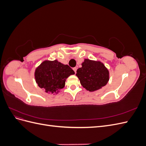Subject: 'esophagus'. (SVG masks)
<instances>
[{
    "label": "esophagus",
    "mask_w": 146,
    "mask_h": 146,
    "mask_svg": "<svg viewBox=\"0 0 146 146\" xmlns=\"http://www.w3.org/2000/svg\"><path fill=\"white\" fill-rule=\"evenodd\" d=\"M77 68L76 67H75V68H73V70H74V72H75V73H76V71H77Z\"/></svg>",
    "instance_id": "obj_1"
}]
</instances>
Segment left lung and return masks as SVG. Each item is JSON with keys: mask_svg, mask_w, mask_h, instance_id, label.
<instances>
[{"mask_svg": "<svg viewBox=\"0 0 146 146\" xmlns=\"http://www.w3.org/2000/svg\"><path fill=\"white\" fill-rule=\"evenodd\" d=\"M76 76L87 91H98L108 83L110 72L104 64L98 60L85 59L82 68L77 70Z\"/></svg>", "mask_w": 146, "mask_h": 146, "instance_id": "left-lung-1", "label": "left lung"}]
</instances>
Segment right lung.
<instances>
[{"label":"right lung","mask_w":146,"mask_h":146,"mask_svg":"<svg viewBox=\"0 0 146 146\" xmlns=\"http://www.w3.org/2000/svg\"><path fill=\"white\" fill-rule=\"evenodd\" d=\"M74 74L68 65L57 60H44L35 69V78L38 86L45 92L56 94L64 87L66 79Z\"/></svg>","instance_id":"add662e5"}]
</instances>
